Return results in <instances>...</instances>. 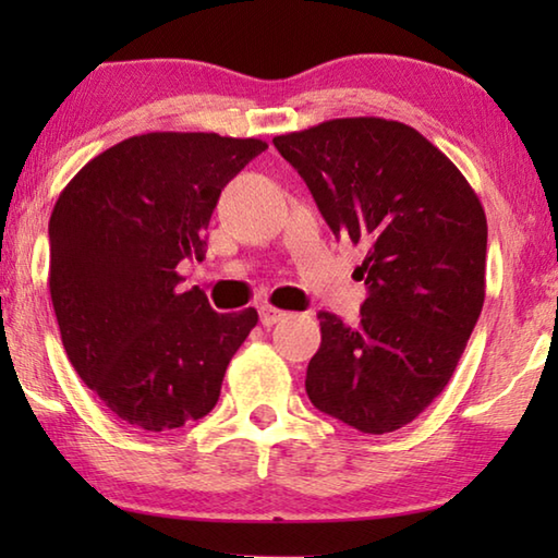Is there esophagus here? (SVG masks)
Instances as JSON below:
<instances>
[{"mask_svg": "<svg viewBox=\"0 0 558 558\" xmlns=\"http://www.w3.org/2000/svg\"><path fill=\"white\" fill-rule=\"evenodd\" d=\"M258 315H260V323H263V325H266V327H272L276 323H280V319L286 317L288 313H282V310L272 307V305H263V307L258 310Z\"/></svg>", "mask_w": 558, "mask_h": 558, "instance_id": "1", "label": "esophagus"}]
</instances>
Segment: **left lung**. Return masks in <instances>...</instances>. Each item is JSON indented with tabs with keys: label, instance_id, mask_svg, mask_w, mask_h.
I'll return each mask as SVG.
<instances>
[{
	"label": "left lung",
	"instance_id": "left-lung-1",
	"mask_svg": "<svg viewBox=\"0 0 558 558\" xmlns=\"http://www.w3.org/2000/svg\"><path fill=\"white\" fill-rule=\"evenodd\" d=\"M272 145L335 235L366 248L359 325L317 315L310 401L362 433L399 430L446 389L483 310V204L436 145L396 120L337 118Z\"/></svg>",
	"mask_w": 558,
	"mask_h": 558
}]
</instances>
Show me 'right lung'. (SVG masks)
Listing matches in <instances>:
<instances>
[{"mask_svg": "<svg viewBox=\"0 0 558 558\" xmlns=\"http://www.w3.org/2000/svg\"><path fill=\"white\" fill-rule=\"evenodd\" d=\"M268 145L216 132H147L75 174L49 221V290L73 369L130 426L172 430L209 413L258 323L216 313L177 266L204 258L221 189Z\"/></svg>", "mask_w": 558, "mask_h": 558, "instance_id": "obj_1", "label": "right lung"}]
</instances>
